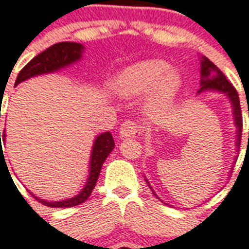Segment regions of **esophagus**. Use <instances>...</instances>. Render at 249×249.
Segmentation results:
<instances>
[{
    "mask_svg": "<svg viewBox=\"0 0 249 249\" xmlns=\"http://www.w3.org/2000/svg\"><path fill=\"white\" fill-rule=\"evenodd\" d=\"M140 133H141V126H138L133 121H125L124 124H121L120 126L121 140H125V138H136L140 136Z\"/></svg>",
    "mask_w": 249,
    "mask_h": 249,
    "instance_id": "1",
    "label": "esophagus"
}]
</instances>
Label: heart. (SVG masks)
<instances>
[{"instance_id":"heart-1","label":"heart","mask_w":249,"mask_h":249,"mask_svg":"<svg viewBox=\"0 0 249 249\" xmlns=\"http://www.w3.org/2000/svg\"><path fill=\"white\" fill-rule=\"evenodd\" d=\"M183 79L176 69L160 58H147L126 66L113 81L115 90L121 96L146 94L145 106L150 111H162L174 103Z\"/></svg>"}]
</instances>
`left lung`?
<instances>
[{"instance_id":"1","label":"left lung","mask_w":249,"mask_h":249,"mask_svg":"<svg viewBox=\"0 0 249 249\" xmlns=\"http://www.w3.org/2000/svg\"><path fill=\"white\" fill-rule=\"evenodd\" d=\"M201 79H200V90L197 91V94H202L206 91H213V92H219V94L226 95V98L230 100L231 108H232V117H234V124L236 128V140H235V154H238L239 146H240V140H242V129H243V120H242V109H240V102H239V95L235 90V87L231 85L227 79L226 75L222 73L221 70L218 69L217 66L214 65L213 62L209 60L208 57H201ZM249 116V109H248ZM249 138V133H248ZM236 159V157H235ZM146 183L149 184L150 189L155 197L154 189L151 188L150 183L145 178ZM160 200V198H159ZM162 201V200H160ZM163 202V201H162ZM168 205V204H166Z\"/></svg>"}]
</instances>
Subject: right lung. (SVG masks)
Returning <instances> with one entry per match:
<instances>
[{
	"mask_svg": "<svg viewBox=\"0 0 249 249\" xmlns=\"http://www.w3.org/2000/svg\"><path fill=\"white\" fill-rule=\"evenodd\" d=\"M83 52H85V47L79 43H73V41L57 43V44L49 47L48 49H45L44 52H41L40 54L34 57L31 61L19 71L15 85H19L26 79H30L32 77H36V75L56 73L61 69H65L68 66L78 62L82 58ZM1 137H2V141H5V138H6L5 130H3V134H1L0 132V150L1 155H2L3 151L1 149L2 147ZM113 149H115V141H113L112 134L109 132L100 133L99 136L95 137L92 149H91L90 163H89V176H87L86 183H85L82 189L74 197L61 201H47L44 198L36 197L35 195H32V196L35 197L39 202H41L45 206H51V208H71V206L81 205L90 197L92 189L95 188V184L98 181L104 160L107 159L108 155L111 154Z\"/></svg>",
	"mask_w": 249,
	"mask_h": 249,
	"instance_id": "add662e5",
	"label": "right lung"
}]
</instances>
